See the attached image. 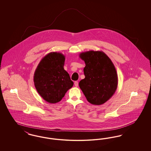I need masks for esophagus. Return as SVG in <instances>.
I'll return each instance as SVG.
<instances>
[{"instance_id":"34e87169","label":"esophagus","mask_w":151,"mask_h":151,"mask_svg":"<svg viewBox=\"0 0 151 151\" xmlns=\"http://www.w3.org/2000/svg\"><path fill=\"white\" fill-rule=\"evenodd\" d=\"M74 84H75V86H78V85H79V83H78V82L77 81H75Z\"/></svg>"}]
</instances>
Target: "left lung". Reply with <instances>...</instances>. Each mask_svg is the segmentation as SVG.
Returning <instances> with one entry per match:
<instances>
[{
  "label": "left lung",
  "instance_id": "obj_1",
  "mask_svg": "<svg viewBox=\"0 0 151 151\" xmlns=\"http://www.w3.org/2000/svg\"><path fill=\"white\" fill-rule=\"evenodd\" d=\"M79 57L85 62V78L79 86L87 101L95 105L104 104L114 94L118 86V75L115 66L102 51L83 52Z\"/></svg>",
  "mask_w": 151,
  "mask_h": 151
}]
</instances>
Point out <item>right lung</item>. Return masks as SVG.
Here are the masks:
<instances>
[{
	"label": "right lung",
	"mask_w": 151,
	"mask_h": 151,
	"mask_svg": "<svg viewBox=\"0 0 151 151\" xmlns=\"http://www.w3.org/2000/svg\"><path fill=\"white\" fill-rule=\"evenodd\" d=\"M65 56L51 52L41 59L34 74L36 90L44 100L55 104L61 100L73 83L65 69Z\"/></svg>",
	"instance_id": "add662e5"
}]
</instances>
